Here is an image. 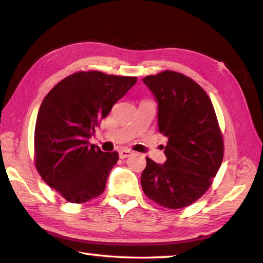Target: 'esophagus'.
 <instances>
[{
    "instance_id": "esophagus-1",
    "label": "esophagus",
    "mask_w": 263,
    "mask_h": 263,
    "mask_svg": "<svg viewBox=\"0 0 263 263\" xmlns=\"http://www.w3.org/2000/svg\"><path fill=\"white\" fill-rule=\"evenodd\" d=\"M133 152L130 151V149H122V151H120V158H126L131 155Z\"/></svg>"
}]
</instances>
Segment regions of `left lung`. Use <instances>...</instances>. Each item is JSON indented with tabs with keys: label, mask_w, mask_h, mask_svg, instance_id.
Returning <instances> with one entry per match:
<instances>
[{
	"label": "left lung",
	"mask_w": 263,
	"mask_h": 263,
	"mask_svg": "<svg viewBox=\"0 0 263 263\" xmlns=\"http://www.w3.org/2000/svg\"><path fill=\"white\" fill-rule=\"evenodd\" d=\"M158 104V131L168 141L166 161L147 157L141 187L166 209H181L206 193L223 158V140L212 102L192 79L172 70L142 79Z\"/></svg>",
	"instance_id": "obj_1"
}]
</instances>
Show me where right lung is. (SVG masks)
I'll return each mask as SVG.
<instances>
[{
  "instance_id": "1",
  "label": "right lung",
  "mask_w": 263,
  "mask_h": 263,
  "mask_svg": "<svg viewBox=\"0 0 263 263\" xmlns=\"http://www.w3.org/2000/svg\"><path fill=\"white\" fill-rule=\"evenodd\" d=\"M137 77L79 71L59 82L39 109L35 165L51 188L70 203L102 194L118 153L90 145L95 127L136 84Z\"/></svg>"
}]
</instances>
